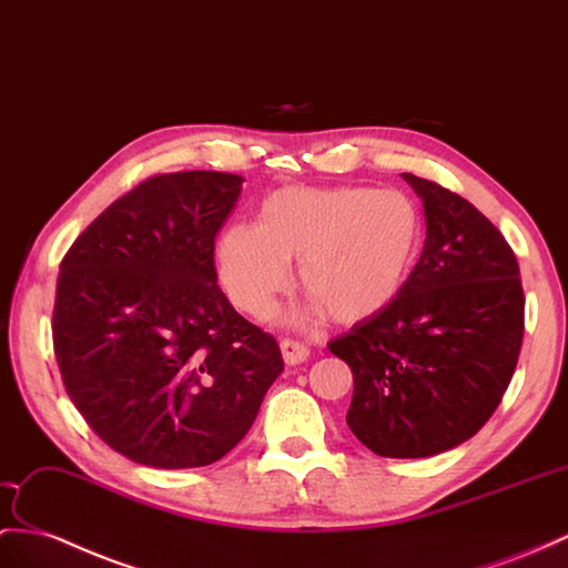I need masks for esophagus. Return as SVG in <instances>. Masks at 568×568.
<instances>
[{
	"mask_svg": "<svg viewBox=\"0 0 568 568\" xmlns=\"http://www.w3.org/2000/svg\"><path fill=\"white\" fill-rule=\"evenodd\" d=\"M281 353H283L285 365H302V362L310 357V347L304 345V343H300V341L283 338L281 341Z\"/></svg>",
	"mask_w": 568,
	"mask_h": 568,
	"instance_id": "1",
	"label": "esophagus"
}]
</instances>
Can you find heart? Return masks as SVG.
Instances as JSON below:
<instances>
[{
	"label": "heart",
	"instance_id": "b5f03b06",
	"mask_svg": "<svg viewBox=\"0 0 568 568\" xmlns=\"http://www.w3.org/2000/svg\"><path fill=\"white\" fill-rule=\"evenodd\" d=\"M425 246L415 201L374 186H281L258 203L256 225L232 223L215 240V268L227 297L266 316L290 285H300L333 324L372 322L408 287Z\"/></svg>",
	"mask_w": 568,
	"mask_h": 568
}]
</instances>
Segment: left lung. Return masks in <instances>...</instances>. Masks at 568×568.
<instances>
[{
    "label": "left lung",
    "mask_w": 568,
    "mask_h": 568,
    "mask_svg": "<svg viewBox=\"0 0 568 568\" xmlns=\"http://www.w3.org/2000/svg\"><path fill=\"white\" fill-rule=\"evenodd\" d=\"M423 199L427 240L408 287L328 351L353 369L347 427L384 458H427L468 442L518 365L526 297L491 221L446 186L403 172Z\"/></svg>",
    "instance_id": "8db88e82"
}]
</instances>
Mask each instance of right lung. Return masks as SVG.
I'll return each instance as SVG.
<instances>
[{
	"label": "right lung",
	"instance_id": "right-lung-1",
	"mask_svg": "<svg viewBox=\"0 0 568 568\" xmlns=\"http://www.w3.org/2000/svg\"><path fill=\"white\" fill-rule=\"evenodd\" d=\"M242 182L211 170L155 174L110 203L60 264L52 343L64 388L134 463L221 460L283 372L275 338L217 285L215 235Z\"/></svg>",
	"mask_w": 568,
	"mask_h": 568
}]
</instances>
